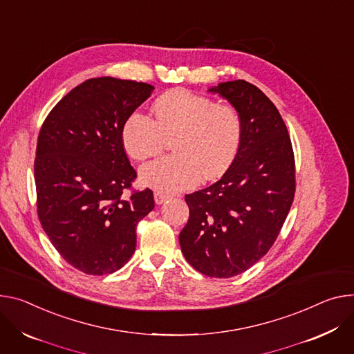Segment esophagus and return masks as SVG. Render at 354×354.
<instances>
[{
	"label": "esophagus",
	"mask_w": 354,
	"mask_h": 354,
	"mask_svg": "<svg viewBox=\"0 0 354 354\" xmlns=\"http://www.w3.org/2000/svg\"><path fill=\"white\" fill-rule=\"evenodd\" d=\"M169 196L168 195H165V194H162V192H155V194H153V199H155V203L156 205H162L167 199H168Z\"/></svg>",
	"instance_id": "obj_1"
}]
</instances>
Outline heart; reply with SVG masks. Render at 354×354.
Instances as JSON below:
<instances>
[{
	"mask_svg": "<svg viewBox=\"0 0 354 354\" xmlns=\"http://www.w3.org/2000/svg\"><path fill=\"white\" fill-rule=\"evenodd\" d=\"M169 138L174 153L140 169L141 182L162 194L194 187L202 176L216 179L226 172L239 153L243 124L234 107L174 88L155 100L152 118L134 111L121 128L122 145L134 159L159 153Z\"/></svg>",
	"mask_w": 354,
	"mask_h": 354,
	"instance_id": "b5f03b06",
	"label": "heart"
}]
</instances>
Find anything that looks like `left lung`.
Returning <instances> with one entry per match:
<instances>
[{"mask_svg":"<svg viewBox=\"0 0 354 354\" xmlns=\"http://www.w3.org/2000/svg\"><path fill=\"white\" fill-rule=\"evenodd\" d=\"M239 113L243 138L216 183L185 196L189 220L179 234L186 261L213 278L247 271L277 240L295 195V159L286 125L267 95L245 80L209 88Z\"/></svg>","mask_w":354,"mask_h":354,"instance_id":"8db88e82","label":"left lung"}]
</instances>
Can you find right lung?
I'll use <instances>...</instances> for the list:
<instances>
[{
    "label": "right lung",
    "mask_w": 354,
    "mask_h": 354,
    "mask_svg": "<svg viewBox=\"0 0 354 354\" xmlns=\"http://www.w3.org/2000/svg\"><path fill=\"white\" fill-rule=\"evenodd\" d=\"M153 86L88 79L42 124L34 165L42 227L62 259L88 275L115 272L136 251L138 221L155 206L151 189L124 194L137 178L121 128Z\"/></svg>",
    "instance_id": "1"
}]
</instances>
